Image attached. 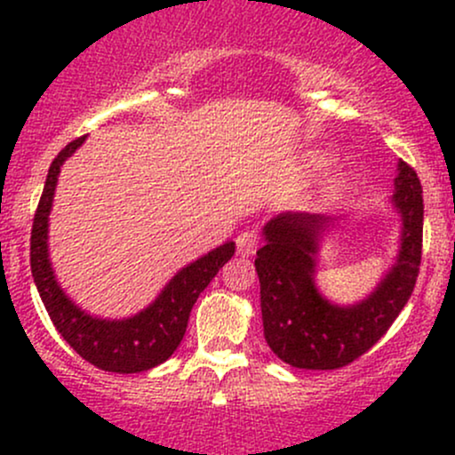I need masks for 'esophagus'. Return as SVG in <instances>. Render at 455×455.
Returning a JSON list of instances; mask_svg holds the SVG:
<instances>
[{"label":"esophagus","instance_id":"34e87169","mask_svg":"<svg viewBox=\"0 0 455 455\" xmlns=\"http://www.w3.org/2000/svg\"><path fill=\"white\" fill-rule=\"evenodd\" d=\"M257 243H259V237H257V231H243L239 233L237 237V254L239 257H252L254 252H257Z\"/></svg>","mask_w":455,"mask_h":455}]
</instances>
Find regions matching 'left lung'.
I'll use <instances>...</instances> for the list:
<instances>
[{
    "instance_id": "8db88e82",
    "label": "left lung",
    "mask_w": 455,
    "mask_h": 455,
    "mask_svg": "<svg viewBox=\"0 0 455 455\" xmlns=\"http://www.w3.org/2000/svg\"><path fill=\"white\" fill-rule=\"evenodd\" d=\"M391 203L402 222L398 254L372 293L348 306L329 301L315 280L333 218L284 212L265 224L254 267L265 340L282 362L304 370L342 368L372 348L398 318L415 289L424 235L419 177L402 160Z\"/></svg>"
}]
</instances>
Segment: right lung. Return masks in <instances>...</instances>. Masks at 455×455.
Here are the masks:
<instances>
[{"mask_svg":"<svg viewBox=\"0 0 455 455\" xmlns=\"http://www.w3.org/2000/svg\"><path fill=\"white\" fill-rule=\"evenodd\" d=\"M85 143L72 140L57 154L46 175L43 196L31 227V275L61 338L85 362L107 372L134 374L156 368L171 357L184 340L192 306L213 275L235 254V242H227L201 259L181 267L166 282L160 295L148 307L128 318H100L78 307L64 293L49 259V216L61 166Z\"/></svg>","mask_w":455,"mask_h":455,"instance_id":"right-lung-1","label":"right lung"}]
</instances>
